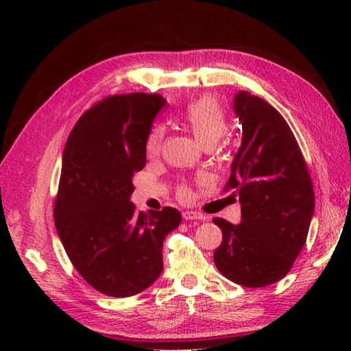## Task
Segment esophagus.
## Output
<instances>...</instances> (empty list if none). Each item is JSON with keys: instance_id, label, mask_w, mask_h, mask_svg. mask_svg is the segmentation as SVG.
I'll list each match as a JSON object with an SVG mask.
<instances>
[{"instance_id": "esophagus-1", "label": "esophagus", "mask_w": 351, "mask_h": 351, "mask_svg": "<svg viewBox=\"0 0 351 351\" xmlns=\"http://www.w3.org/2000/svg\"><path fill=\"white\" fill-rule=\"evenodd\" d=\"M182 217L185 220H208L205 214L196 213V211H185V213H182Z\"/></svg>"}]
</instances>
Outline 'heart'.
I'll return each mask as SVG.
<instances>
[{"label": "heart", "mask_w": 351, "mask_h": 351, "mask_svg": "<svg viewBox=\"0 0 351 351\" xmlns=\"http://www.w3.org/2000/svg\"><path fill=\"white\" fill-rule=\"evenodd\" d=\"M182 122L193 132V136L205 147H213L228 132V119L225 111L213 98H200L190 102L181 114ZM166 130L162 125H155L149 130L145 140V152L147 156L158 155L162 149ZM180 197L189 196L187 185L178 189Z\"/></svg>", "instance_id": "heart-1"}]
</instances>
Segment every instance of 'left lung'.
Instances as JSON below:
<instances>
[{
  "label": "left lung",
  "mask_w": 351,
  "mask_h": 351,
  "mask_svg": "<svg viewBox=\"0 0 351 351\" xmlns=\"http://www.w3.org/2000/svg\"><path fill=\"white\" fill-rule=\"evenodd\" d=\"M234 110L243 140L226 190L238 195L241 223L213 220L223 234L214 263L238 285L267 287L287 276L306 243L314 187L299 143L278 110L245 90L235 95Z\"/></svg>",
  "instance_id": "left-lung-1"
}]
</instances>
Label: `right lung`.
Segmentation results:
<instances>
[{
	"instance_id": "add662e5",
	"label": "right lung",
	"mask_w": 351,
	"mask_h": 351,
	"mask_svg": "<svg viewBox=\"0 0 351 351\" xmlns=\"http://www.w3.org/2000/svg\"><path fill=\"white\" fill-rule=\"evenodd\" d=\"M162 106L158 93L107 96L78 119L63 151L57 234L81 278L110 297L136 295L158 279L164 238L181 223L176 208L137 214L130 202Z\"/></svg>"
}]
</instances>
